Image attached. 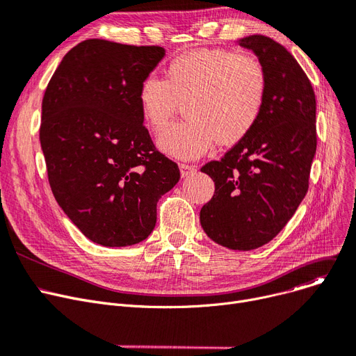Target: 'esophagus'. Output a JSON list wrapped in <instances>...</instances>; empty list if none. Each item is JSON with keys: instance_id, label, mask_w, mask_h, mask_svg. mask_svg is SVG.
I'll list each match as a JSON object with an SVG mask.
<instances>
[{"instance_id": "34e87169", "label": "esophagus", "mask_w": 356, "mask_h": 356, "mask_svg": "<svg viewBox=\"0 0 356 356\" xmlns=\"http://www.w3.org/2000/svg\"><path fill=\"white\" fill-rule=\"evenodd\" d=\"M179 168H180L181 177H188V176H191L196 172V165H193V164H184L183 163V164L179 165Z\"/></svg>"}]
</instances>
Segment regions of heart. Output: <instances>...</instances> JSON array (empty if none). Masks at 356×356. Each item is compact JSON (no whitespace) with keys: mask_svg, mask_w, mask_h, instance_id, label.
Returning <instances> with one entry per match:
<instances>
[{"mask_svg":"<svg viewBox=\"0 0 356 356\" xmlns=\"http://www.w3.org/2000/svg\"><path fill=\"white\" fill-rule=\"evenodd\" d=\"M268 97V75L252 55L220 48L195 49L175 58L165 79L147 76L138 104L147 125L163 132L184 106L186 122L160 136L168 156L196 159L218 143L233 147L254 129Z\"/></svg>","mask_w":356,"mask_h":356,"instance_id":"1","label":"heart"}]
</instances>
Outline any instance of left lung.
<instances>
[{"mask_svg": "<svg viewBox=\"0 0 356 356\" xmlns=\"http://www.w3.org/2000/svg\"><path fill=\"white\" fill-rule=\"evenodd\" d=\"M240 46L266 70V104L245 140L200 168L215 192L199 216L211 240L247 252L269 243L296 213L308 191L317 132L314 90L296 58L264 35L243 38Z\"/></svg>", "mask_w": 356, "mask_h": 356, "instance_id": "left-lung-1", "label": "left lung"}]
</instances>
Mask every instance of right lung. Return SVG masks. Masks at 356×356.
Masks as SVG:
<instances>
[{"label": "right lung", "mask_w": 356, "mask_h": 356, "mask_svg": "<svg viewBox=\"0 0 356 356\" xmlns=\"http://www.w3.org/2000/svg\"><path fill=\"white\" fill-rule=\"evenodd\" d=\"M161 46L87 39L64 56L42 100L40 145L58 205L106 247L145 240L179 167L154 145L138 104Z\"/></svg>", "instance_id": "obj_1"}]
</instances>
